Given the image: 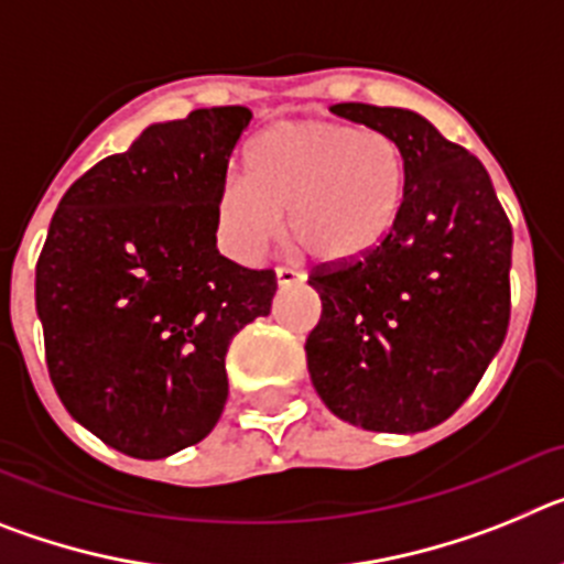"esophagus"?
Instances as JSON below:
<instances>
[{
    "label": "esophagus",
    "mask_w": 564,
    "mask_h": 564,
    "mask_svg": "<svg viewBox=\"0 0 564 564\" xmlns=\"http://www.w3.org/2000/svg\"><path fill=\"white\" fill-rule=\"evenodd\" d=\"M299 273L293 268H276V285L279 288H288V285H296L299 282Z\"/></svg>",
    "instance_id": "obj_1"
}]
</instances>
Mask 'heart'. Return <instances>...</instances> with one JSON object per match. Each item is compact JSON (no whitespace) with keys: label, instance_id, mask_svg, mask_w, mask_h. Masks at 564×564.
I'll return each instance as SVG.
<instances>
[{"label":"heart","instance_id":"1","mask_svg":"<svg viewBox=\"0 0 564 564\" xmlns=\"http://www.w3.org/2000/svg\"><path fill=\"white\" fill-rule=\"evenodd\" d=\"M406 158L395 138L336 121L273 123L248 143L246 177L214 197L220 248L253 265L288 228L316 262L370 257L398 226Z\"/></svg>","mask_w":564,"mask_h":564}]
</instances>
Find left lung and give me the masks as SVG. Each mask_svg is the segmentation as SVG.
<instances>
[{
  "label": "left lung",
  "mask_w": 564,
  "mask_h": 564,
  "mask_svg": "<svg viewBox=\"0 0 564 564\" xmlns=\"http://www.w3.org/2000/svg\"><path fill=\"white\" fill-rule=\"evenodd\" d=\"M330 112L395 138L410 177L370 257L307 279L322 299L307 372L344 423L415 435L457 412L502 347L511 223L486 166L423 115L356 101Z\"/></svg>",
  "instance_id": "1"
}]
</instances>
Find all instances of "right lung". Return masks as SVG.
Masks as SVG:
<instances>
[{"instance_id":"add662e5","label":"right lung","mask_w":564,"mask_h":564,"mask_svg":"<svg viewBox=\"0 0 564 564\" xmlns=\"http://www.w3.org/2000/svg\"><path fill=\"white\" fill-rule=\"evenodd\" d=\"M253 115L149 123L58 203L36 313L64 410L107 446L161 460L200 443L228 398L226 352L271 313L276 273L217 251L214 197Z\"/></svg>"}]
</instances>
